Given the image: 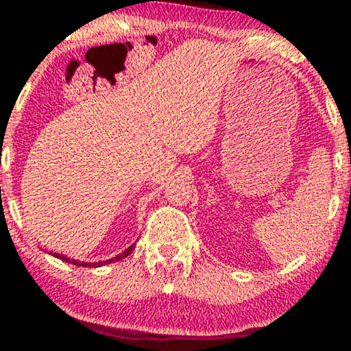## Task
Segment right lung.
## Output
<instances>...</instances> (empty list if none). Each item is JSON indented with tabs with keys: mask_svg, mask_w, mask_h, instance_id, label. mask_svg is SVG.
I'll return each instance as SVG.
<instances>
[{
	"mask_svg": "<svg viewBox=\"0 0 351 351\" xmlns=\"http://www.w3.org/2000/svg\"><path fill=\"white\" fill-rule=\"evenodd\" d=\"M135 244L128 245L127 249H125L123 252H120L119 256L112 257V259H107V261H100V263H86V261H75V259H71V257L64 256V254H52L49 252L51 256L58 257V259L64 261V263H69V264H74V265H79V267H100V265H106V264H110V263H115V261H120V259H125V257L128 256V254H132V251H134Z\"/></svg>",
	"mask_w": 351,
	"mask_h": 351,
	"instance_id": "1",
	"label": "right lung"
}]
</instances>
